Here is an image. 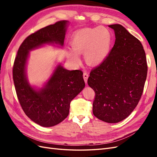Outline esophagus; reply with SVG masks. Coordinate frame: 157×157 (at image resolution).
I'll return each instance as SVG.
<instances>
[{
  "mask_svg": "<svg viewBox=\"0 0 157 157\" xmlns=\"http://www.w3.org/2000/svg\"><path fill=\"white\" fill-rule=\"evenodd\" d=\"M83 78H84V82L86 84H87V80H88V74L87 73H84L83 74Z\"/></svg>",
  "mask_w": 157,
  "mask_h": 157,
  "instance_id": "esophagus-1",
  "label": "esophagus"
}]
</instances>
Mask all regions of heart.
I'll return each instance as SVG.
<instances>
[{"mask_svg": "<svg viewBox=\"0 0 157 157\" xmlns=\"http://www.w3.org/2000/svg\"><path fill=\"white\" fill-rule=\"evenodd\" d=\"M113 42L111 33L107 28H86L76 32L70 40L72 50H67V58L75 64L80 63L79 56L84 54L89 65L97 66L104 62L110 52Z\"/></svg>", "mask_w": 157, "mask_h": 157, "instance_id": "1", "label": "heart"}]
</instances>
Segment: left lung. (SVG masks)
<instances>
[{
	"mask_svg": "<svg viewBox=\"0 0 157 157\" xmlns=\"http://www.w3.org/2000/svg\"><path fill=\"white\" fill-rule=\"evenodd\" d=\"M115 42L107 59L92 70L88 84L96 94L93 113L98 119L117 123L129 116L143 93L147 74L140 41L120 24L109 25Z\"/></svg>",
	"mask_w": 157,
	"mask_h": 157,
	"instance_id": "1",
	"label": "left lung"
}]
</instances>
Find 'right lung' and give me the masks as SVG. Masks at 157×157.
Wrapping results in <instances>:
<instances>
[{"label": "right lung", "instance_id": "1", "mask_svg": "<svg viewBox=\"0 0 157 157\" xmlns=\"http://www.w3.org/2000/svg\"><path fill=\"white\" fill-rule=\"evenodd\" d=\"M69 23L56 22L27 36L14 61L13 79L19 101L25 115L43 127L56 126L67 118L71 101L85 87L81 71L67 70L61 63L56 66L41 88L31 85L27 78L30 51L46 44L62 48Z\"/></svg>", "mask_w": 157, "mask_h": 157}]
</instances>
